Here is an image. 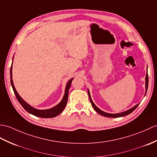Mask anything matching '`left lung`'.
<instances>
[{"mask_svg": "<svg viewBox=\"0 0 157 157\" xmlns=\"http://www.w3.org/2000/svg\"><path fill=\"white\" fill-rule=\"evenodd\" d=\"M145 80H146V93H147V89H148V73L147 74V75H146V79H145ZM87 92H88V95H89L90 102H91V104H92V107L94 108V110H95L98 113V114H100L101 115V116H105V117H108V118H118V117H122V116H126V115H128V114H130V113H132V112L138 107V104H138L137 105H135V106H134L133 108H132L131 109H130V110H127V111H126V112H121V113H118V114H108V113L104 112H103V111L100 110L99 108H98L96 107V105L94 104V102L92 101V99H91L90 92H89V91H87ZM146 93H145V94H146Z\"/></svg>", "mask_w": 157, "mask_h": 157, "instance_id": "left-lung-1", "label": "left lung"}]
</instances>
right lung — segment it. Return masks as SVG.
<instances>
[{
    "label": "right lung",
    "instance_id": "1",
    "mask_svg": "<svg viewBox=\"0 0 157 157\" xmlns=\"http://www.w3.org/2000/svg\"><path fill=\"white\" fill-rule=\"evenodd\" d=\"M13 64V63H12ZM10 83H11V86L14 91V93L15 94V96L17 98V100L19 101V102L21 104L22 106L23 107L25 110L28 112L30 114L38 116L40 118H53L56 117L57 115L60 114L61 113L63 112V109L65 108V105L67 104V98H68V93H69V90L70 88V86L71 84V82L74 78H71L70 81H69L67 83L66 87H65V94L63 96V99L61 101V102L57 105L56 106L53 107V108L49 109V110H37L34 108L31 107V105H29L28 104H27L25 101L22 99L21 96L19 95V94L17 93L15 88H14V86L13 85V82L12 79V65L10 67Z\"/></svg>",
    "mask_w": 157,
    "mask_h": 157
}]
</instances>
